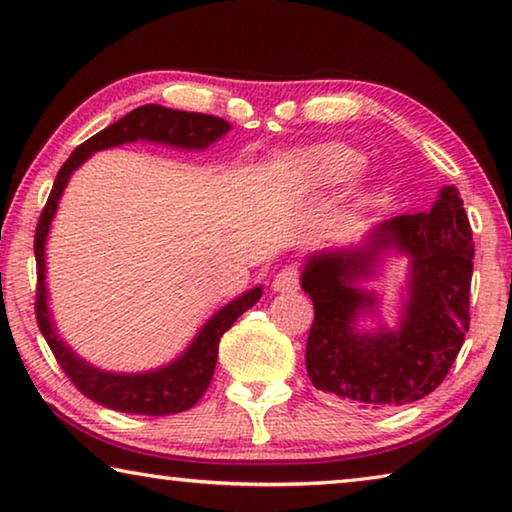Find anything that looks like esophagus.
I'll return each mask as SVG.
<instances>
[{
    "mask_svg": "<svg viewBox=\"0 0 512 512\" xmlns=\"http://www.w3.org/2000/svg\"><path fill=\"white\" fill-rule=\"evenodd\" d=\"M298 268L296 266H284L280 273L273 277V291L277 293H293L298 291Z\"/></svg>",
    "mask_w": 512,
    "mask_h": 512,
    "instance_id": "esophagus-1",
    "label": "esophagus"
}]
</instances>
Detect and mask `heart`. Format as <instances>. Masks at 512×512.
I'll use <instances>...</instances> for the list:
<instances>
[{
	"label": "heart",
	"instance_id": "b5f03b06",
	"mask_svg": "<svg viewBox=\"0 0 512 512\" xmlns=\"http://www.w3.org/2000/svg\"><path fill=\"white\" fill-rule=\"evenodd\" d=\"M284 164L291 180L305 196L329 192L348 180L341 205L334 212V221H345L352 216L366 196V183L359 173L363 153L343 142H323L296 149L287 153Z\"/></svg>",
	"mask_w": 512,
	"mask_h": 512
}]
</instances>
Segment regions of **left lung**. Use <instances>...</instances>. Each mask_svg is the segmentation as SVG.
I'll list each match as a JSON object with an SVG mask.
<instances>
[{"mask_svg": "<svg viewBox=\"0 0 512 512\" xmlns=\"http://www.w3.org/2000/svg\"><path fill=\"white\" fill-rule=\"evenodd\" d=\"M391 256L407 262L393 326L369 287ZM472 259V228L454 185L440 189L429 212L393 216L359 241L307 255L300 287L316 309L305 350L311 384L370 409L436 391L470 329Z\"/></svg>", "mask_w": 512, "mask_h": 512, "instance_id": "obj_1", "label": "left lung"}]
</instances>
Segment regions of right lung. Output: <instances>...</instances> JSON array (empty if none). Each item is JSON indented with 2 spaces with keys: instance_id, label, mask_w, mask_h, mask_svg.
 Segmentation results:
<instances>
[{
  "instance_id": "obj_1",
  "label": "right lung",
  "mask_w": 512,
  "mask_h": 512,
  "mask_svg": "<svg viewBox=\"0 0 512 512\" xmlns=\"http://www.w3.org/2000/svg\"><path fill=\"white\" fill-rule=\"evenodd\" d=\"M232 131V126L221 117L201 115V112H185L146 103L128 112L115 124L103 128L83 142L79 149L69 155L67 162L60 167L54 189H51L45 212L40 216L36 230V264H38V298L36 316L38 327L51 352L58 359L60 368L72 379L79 391L106 409L135 413V415H173L192 409L201 400V395L210 386L216 357H219V341L223 332H228L232 323L248 311L262 298L264 284L248 289L230 300L228 305L216 309L205 320L198 334L189 341L187 348L176 359L164 366L140 370V372H115L94 366L88 359L69 345L58 332V325L49 307V287H47V241L51 223L56 219L58 203L63 198L69 178L81 164L88 162L97 151H108L115 146L149 142L162 144L178 151H207Z\"/></svg>"
}]
</instances>
